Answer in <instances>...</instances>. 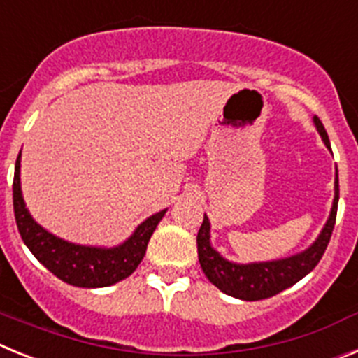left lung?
I'll return each instance as SVG.
<instances>
[{"label": "left lung", "mask_w": 358, "mask_h": 358, "mask_svg": "<svg viewBox=\"0 0 358 358\" xmlns=\"http://www.w3.org/2000/svg\"><path fill=\"white\" fill-rule=\"evenodd\" d=\"M314 124L321 137H323L327 148L330 150L328 134L317 115H314ZM337 203H339V176L336 175L334 205H331L330 217H328L327 224L321 230L320 237L314 241L310 248H307L298 255L271 260V262L235 264L223 259L210 246V223H208V217L205 215L201 228L198 231V237H196L198 259L199 264H201L203 273L219 291H223L228 296H234V298L244 299V301L271 298V296L285 291L291 285H294L296 282H299L303 276H307L323 257L324 250L330 243L331 231L336 227Z\"/></svg>", "instance_id": "8db88e82"}]
</instances>
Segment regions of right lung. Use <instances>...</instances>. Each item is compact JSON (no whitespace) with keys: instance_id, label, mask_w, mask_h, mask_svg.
Segmentation results:
<instances>
[{"instance_id":"obj_1","label":"right lung","mask_w":358,"mask_h":358,"mask_svg":"<svg viewBox=\"0 0 358 358\" xmlns=\"http://www.w3.org/2000/svg\"><path fill=\"white\" fill-rule=\"evenodd\" d=\"M21 153L15 160L14 173V214L21 239L35 259L50 269L57 278L75 287H108L121 282L137 269L146 253L148 243L166 210L148 217L137 227L130 239L115 248L80 246L55 237L34 221L21 192Z\"/></svg>"}]
</instances>
